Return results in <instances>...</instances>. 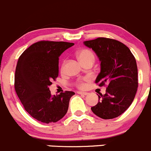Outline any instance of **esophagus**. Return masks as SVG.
<instances>
[{
  "label": "esophagus",
  "instance_id": "esophagus-1",
  "mask_svg": "<svg viewBox=\"0 0 151 151\" xmlns=\"http://www.w3.org/2000/svg\"><path fill=\"white\" fill-rule=\"evenodd\" d=\"M77 93L80 94V95H83V96H87V95H88V93H87V92H83V91H78V92H77Z\"/></svg>",
  "mask_w": 151,
  "mask_h": 151
}]
</instances>
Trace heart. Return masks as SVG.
<instances>
[{
  "instance_id": "b5f03b06",
  "label": "heart",
  "mask_w": 151,
  "mask_h": 151,
  "mask_svg": "<svg viewBox=\"0 0 151 151\" xmlns=\"http://www.w3.org/2000/svg\"><path fill=\"white\" fill-rule=\"evenodd\" d=\"M77 58H78L79 60L82 63H85V62H87L89 60H94V55L93 54L92 52L89 50H87V49H83V50H80V51L77 52ZM63 67V66H62ZM87 80V79H85L83 80H80L78 82V86L80 88H83L85 85L84 81Z\"/></svg>"
}]
</instances>
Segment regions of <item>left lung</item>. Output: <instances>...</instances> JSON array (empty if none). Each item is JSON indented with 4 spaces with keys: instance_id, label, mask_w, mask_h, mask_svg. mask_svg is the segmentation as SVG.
Segmentation results:
<instances>
[{
    "instance_id": "left-lung-1",
    "label": "left lung",
    "mask_w": 151,
    "mask_h": 151,
    "mask_svg": "<svg viewBox=\"0 0 151 151\" xmlns=\"http://www.w3.org/2000/svg\"><path fill=\"white\" fill-rule=\"evenodd\" d=\"M91 48L101 62L96 83L107 84L106 93L99 96V102L91 107L96 115L112 119L130 106L138 87L137 66L129 47L112 39L97 38L83 42Z\"/></svg>"
}]
</instances>
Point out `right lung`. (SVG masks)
<instances>
[{
    "instance_id": "obj_1",
    "label": "right lung",
    "mask_w": 151,
    "mask_h": 151,
    "mask_svg": "<svg viewBox=\"0 0 151 151\" xmlns=\"http://www.w3.org/2000/svg\"><path fill=\"white\" fill-rule=\"evenodd\" d=\"M74 43L41 41L22 52L17 64L14 88L30 115L42 123H55L68 111L73 91L52 95L49 86L58 76L60 55Z\"/></svg>"
}]
</instances>
